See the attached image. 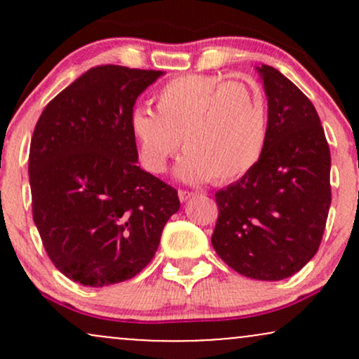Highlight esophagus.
<instances>
[{
    "label": "esophagus",
    "instance_id": "1",
    "mask_svg": "<svg viewBox=\"0 0 359 359\" xmlns=\"http://www.w3.org/2000/svg\"><path fill=\"white\" fill-rule=\"evenodd\" d=\"M191 197H194V192H189V191H179V199L185 203V201H189Z\"/></svg>",
    "mask_w": 359,
    "mask_h": 359
}]
</instances>
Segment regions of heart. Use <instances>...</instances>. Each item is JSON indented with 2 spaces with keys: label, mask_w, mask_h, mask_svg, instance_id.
Masks as SVG:
<instances>
[{
  "label": "heart",
  "mask_w": 359,
  "mask_h": 359,
  "mask_svg": "<svg viewBox=\"0 0 359 359\" xmlns=\"http://www.w3.org/2000/svg\"><path fill=\"white\" fill-rule=\"evenodd\" d=\"M155 113L133 109L130 133L150 174H163L182 142L175 174L182 182L224 184L240 179L262 158L269 113L262 90L248 81L187 74L156 90Z\"/></svg>",
  "instance_id": "obj_1"
}]
</instances>
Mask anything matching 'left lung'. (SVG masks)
<instances>
[{
	"label": "left lung",
	"mask_w": 359,
	"mask_h": 359,
	"mask_svg": "<svg viewBox=\"0 0 359 359\" xmlns=\"http://www.w3.org/2000/svg\"><path fill=\"white\" fill-rule=\"evenodd\" d=\"M269 101V137L248 174L216 192L211 243L226 265L283 280L319 250L331 205V154L306 94L270 65L257 67Z\"/></svg>",
	"instance_id": "8db88e82"
}]
</instances>
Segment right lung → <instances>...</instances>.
<instances>
[{"label": "right lung", "mask_w": 359, "mask_h": 359, "mask_svg": "<svg viewBox=\"0 0 359 359\" xmlns=\"http://www.w3.org/2000/svg\"><path fill=\"white\" fill-rule=\"evenodd\" d=\"M162 71L89 69L45 106L30 143L34 221L48 258L88 287L140 273L180 209L177 191L138 167L130 116Z\"/></svg>", "instance_id": "right-lung-1"}]
</instances>
